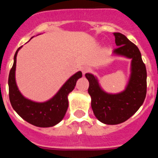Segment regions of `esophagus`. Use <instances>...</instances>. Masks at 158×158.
Instances as JSON below:
<instances>
[{"label": "esophagus", "instance_id": "esophagus-1", "mask_svg": "<svg viewBox=\"0 0 158 158\" xmlns=\"http://www.w3.org/2000/svg\"><path fill=\"white\" fill-rule=\"evenodd\" d=\"M81 72H82L83 75H85L87 72L89 71L90 68H88V67H82V68H81Z\"/></svg>", "mask_w": 158, "mask_h": 158}]
</instances>
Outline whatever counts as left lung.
<instances>
[{"label": "left lung", "mask_w": 158, "mask_h": 158, "mask_svg": "<svg viewBox=\"0 0 158 158\" xmlns=\"http://www.w3.org/2000/svg\"><path fill=\"white\" fill-rule=\"evenodd\" d=\"M114 35L118 48L113 50V55L131 60V73L125 89L117 94L107 93L96 76L85 74L94 115L106 125H117L129 119L140 108L146 95L147 73L138 48L122 33L114 32Z\"/></svg>", "instance_id": "obj_1"}]
</instances>
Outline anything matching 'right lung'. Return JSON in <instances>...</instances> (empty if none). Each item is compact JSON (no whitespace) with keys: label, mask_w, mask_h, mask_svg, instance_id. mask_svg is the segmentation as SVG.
<instances>
[{"label":"right lung","mask_w":158,"mask_h":158,"mask_svg":"<svg viewBox=\"0 0 158 158\" xmlns=\"http://www.w3.org/2000/svg\"><path fill=\"white\" fill-rule=\"evenodd\" d=\"M22 47H20L15 52L13 65L9 75V96L11 105L21 118L33 126L41 128L56 126L64 118L68 108V94L74 89L76 83L82 77V73L81 71L74 73L53 97L45 102H35L27 99L21 93L15 80L17 54Z\"/></svg>","instance_id":"obj_1"}]
</instances>
